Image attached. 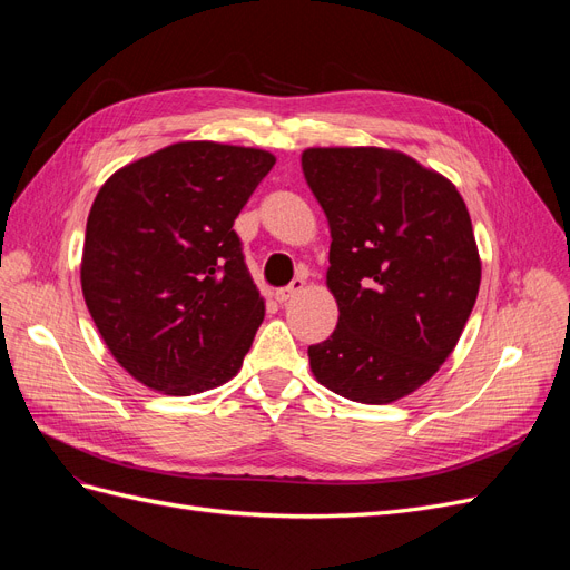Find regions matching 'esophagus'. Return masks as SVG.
I'll list each match as a JSON object with an SVG mask.
<instances>
[{
	"mask_svg": "<svg viewBox=\"0 0 570 570\" xmlns=\"http://www.w3.org/2000/svg\"><path fill=\"white\" fill-rule=\"evenodd\" d=\"M304 285H306V281H304V275H297L295 281H292L287 287H283V289H278L275 292V299H278L281 304H285V302H289L292 297H297L299 292L304 289Z\"/></svg>",
	"mask_w": 570,
	"mask_h": 570,
	"instance_id": "1",
	"label": "esophagus"
}]
</instances>
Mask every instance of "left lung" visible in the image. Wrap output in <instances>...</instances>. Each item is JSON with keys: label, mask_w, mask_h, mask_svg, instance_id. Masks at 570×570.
Returning <instances> with one entry per match:
<instances>
[{"label": "left lung", "mask_w": 570, "mask_h": 570, "mask_svg": "<svg viewBox=\"0 0 570 570\" xmlns=\"http://www.w3.org/2000/svg\"><path fill=\"white\" fill-rule=\"evenodd\" d=\"M302 170L331 226L325 278L340 308L308 364L340 396L390 404L438 373L473 312L469 209L450 180L402 151L314 147Z\"/></svg>", "instance_id": "1"}]
</instances>
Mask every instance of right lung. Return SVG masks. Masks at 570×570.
<instances>
[{
  "label": "right lung",
  "mask_w": 570,
  "mask_h": 570,
  "mask_svg": "<svg viewBox=\"0 0 570 570\" xmlns=\"http://www.w3.org/2000/svg\"><path fill=\"white\" fill-rule=\"evenodd\" d=\"M273 164L264 149L178 142L101 185L85 230L82 297L135 381L187 396L243 366L264 299L233 223Z\"/></svg>",
  "instance_id": "obj_1"
}]
</instances>
